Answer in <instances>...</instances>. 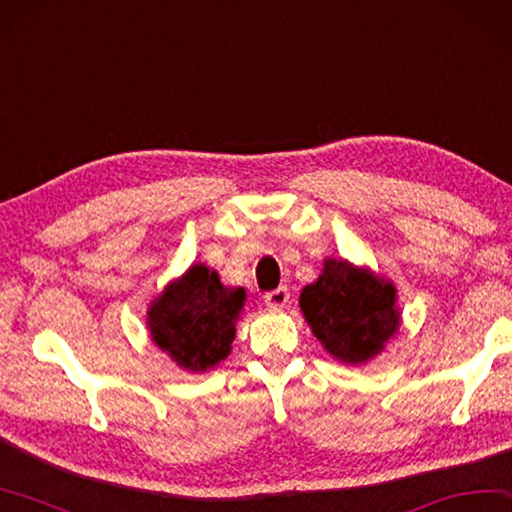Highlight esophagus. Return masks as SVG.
I'll use <instances>...</instances> for the list:
<instances>
[{
    "mask_svg": "<svg viewBox=\"0 0 512 512\" xmlns=\"http://www.w3.org/2000/svg\"><path fill=\"white\" fill-rule=\"evenodd\" d=\"M288 297H291V293H288V288L286 286H277L275 291H268L264 295V302L268 306H273V309H282V306H286Z\"/></svg>",
    "mask_w": 512,
    "mask_h": 512,
    "instance_id": "1",
    "label": "esophagus"
}]
</instances>
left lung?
I'll list each match as a JSON object with an SVG mask.
<instances>
[{"mask_svg": "<svg viewBox=\"0 0 512 512\" xmlns=\"http://www.w3.org/2000/svg\"><path fill=\"white\" fill-rule=\"evenodd\" d=\"M396 288L351 266L345 259H329L318 282L300 295L306 322L333 358L360 365L383 351L398 329Z\"/></svg>", "mask_w": 512, "mask_h": 512, "instance_id": "1", "label": "left lung"}]
</instances>
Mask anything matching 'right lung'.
<instances>
[{
  "label": "right lung",
  "mask_w": 512,
  "mask_h": 512,
  "mask_svg": "<svg viewBox=\"0 0 512 512\" xmlns=\"http://www.w3.org/2000/svg\"><path fill=\"white\" fill-rule=\"evenodd\" d=\"M244 300V288H226L215 271L192 266L152 304V338L176 365L206 371L230 353Z\"/></svg>",
  "instance_id": "right-lung-1"
}]
</instances>
